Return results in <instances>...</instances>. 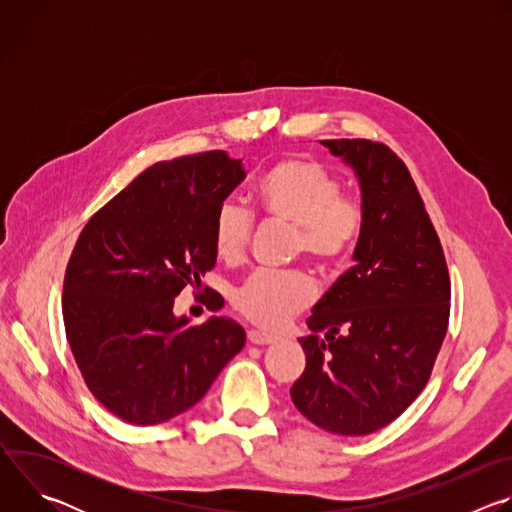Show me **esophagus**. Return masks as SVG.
Here are the masks:
<instances>
[{
  "label": "esophagus",
  "mask_w": 512,
  "mask_h": 512,
  "mask_svg": "<svg viewBox=\"0 0 512 512\" xmlns=\"http://www.w3.org/2000/svg\"><path fill=\"white\" fill-rule=\"evenodd\" d=\"M247 338H249L251 344H257V346L271 344V342L277 340L275 336H271V334H267V332H261V330H249V332H247Z\"/></svg>",
  "instance_id": "1"
}]
</instances>
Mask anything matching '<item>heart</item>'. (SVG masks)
<instances>
[{
	"label": "heart",
	"instance_id": "heart-1",
	"mask_svg": "<svg viewBox=\"0 0 512 512\" xmlns=\"http://www.w3.org/2000/svg\"><path fill=\"white\" fill-rule=\"evenodd\" d=\"M340 180L322 164L287 158L259 178L255 202L269 221L294 229V253H302L320 269L338 267L356 245L364 227V206L356 196L340 194ZM253 221L247 208L227 200L216 210L212 245L218 259L239 263L251 239ZM314 287L302 273L249 275L233 294L235 308L263 328H279L304 310Z\"/></svg>",
	"mask_w": 512,
	"mask_h": 512
}]
</instances>
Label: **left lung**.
<instances>
[{
    "label": "left lung",
    "instance_id": "8db88e82",
    "mask_svg": "<svg viewBox=\"0 0 512 512\" xmlns=\"http://www.w3.org/2000/svg\"><path fill=\"white\" fill-rule=\"evenodd\" d=\"M320 143L354 172L364 227L354 265L312 308L300 338L306 369L289 393L318 427L367 435L423 391L448 330L450 275L409 170L387 145Z\"/></svg>",
    "mask_w": 512,
    "mask_h": 512
}]
</instances>
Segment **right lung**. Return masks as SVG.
<instances>
[{"label":"right lung","instance_id":"add662e5","mask_svg":"<svg viewBox=\"0 0 512 512\" xmlns=\"http://www.w3.org/2000/svg\"><path fill=\"white\" fill-rule=\"evenodd\" d=\"M243 160L206 152L160 162L85 225L70 255L62 316L91 393L119 419L158 425L194 407L245 346L231 318L190 326L174 298L216 265V210Z\"/></svg>","mask_w":512,"mask_h":512}]
</instances>
